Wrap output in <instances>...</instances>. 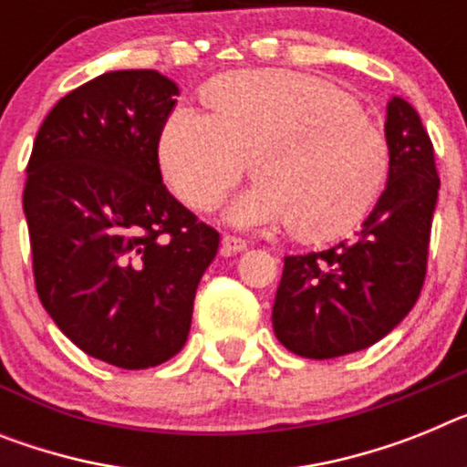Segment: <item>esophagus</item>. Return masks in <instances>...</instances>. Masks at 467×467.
<instances>
[{
    "mask_svg": "<svg viewBox=\"0 0 467 467\" xmlns=\"http://www.w3.org/2000/svg\"><path fill=\"white\" fill-rule=\"evenodd\" d=\"M222 250H224L226 254L243 253V250H248V241H245V238H238V236H231V234H226V236L222 238Z\"/></svg>",
    "mask_w": 467,
    "mask_h": 467,
    "instance_id": "esophagus-1",
    "label": "esophagus"
}]
</instances>
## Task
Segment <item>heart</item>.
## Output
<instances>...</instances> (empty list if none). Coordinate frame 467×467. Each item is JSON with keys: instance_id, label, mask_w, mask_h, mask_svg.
<instances>
[{"instance_id": "heart-1", "label": "heart", "mask_w": 467, "mask_h": 467, "mask_svg": "<svg viewBox=\"0 0 467 467\" xmlns=\"http://www.w3.org/2000/svg\"><path fill=\"white\" fill-rule=\"evenodd\" d=\"M205 118L177 110L158 137V165L179 201L213 213L250 165L257 184L229 210L238 226L288 224L300 243L348 236L380 198L388 139L357 101L295 70H241L202 89Z\"/></svg>"}]
</instances>
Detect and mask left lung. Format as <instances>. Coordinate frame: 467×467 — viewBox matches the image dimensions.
Here are the masks:
<instances>
[{
    "label": "left lung",
    "mask_w": 467,
    "mask_h": 467,
    "mask_svg": "<svg viewBox=\"0 0 467 467\" xmlns=\"http://www.w3.org/2000/svg\"><path fill=\"white\" fill-rule=\"evenodd\" d=\"M385 191L354 241L290 254L274 300V333L290 352L336 358L376 345L416 305L428 269L440 177L411 103L392 97Z\"/></svg>",
    "instance_id": "left-lung-1"
}]
</instances>
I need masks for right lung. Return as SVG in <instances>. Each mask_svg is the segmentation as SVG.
Segmentation results:
<instances>
[{"instance_id": "1", "label": "right lung", "mask_w": 467, "mask_h": 467, "mask_svg": "<svg viewBox=\"0 0 467 467\" xmlns=\"http://www.w3.org/2000/svg\"><path fill=\"white\" fill-rule=\"evenodd\" d=\"M179 87L158 70H113L44 118L23 213L35 288L89 357L149 368L186 345L193 297L219 234L162 184L158 137Z\"/></svg>"}]
</instances>
